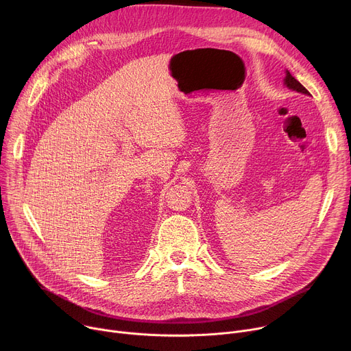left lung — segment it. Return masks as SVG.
I'll return each mask as SVG.
<instances>
[{"mask_svg": "<svg viewBox=\"0 0 351 351\" xmlns=\"http://www.w3.org/2000/svg\"><path fill=\"white\" fill-rule=\"evenodd\" d=\"M284 84L288 87V88H292V90H295V91H298V93H302V95H309V91L303 87L289 72L287 70V76H285V79H284Z\"/></svg>", "mask_w": 351, "mask_h": 351, "instance_id": "obj_1", "label": "left lung"}]
</instances>
